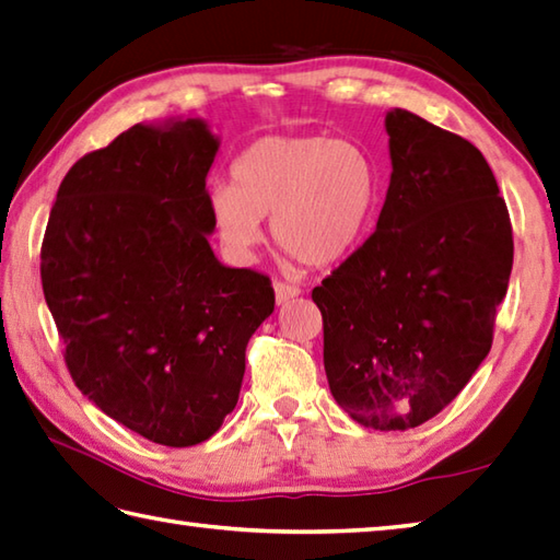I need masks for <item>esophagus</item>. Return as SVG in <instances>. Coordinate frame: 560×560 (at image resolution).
<instances>
[{"instance_id": "esophagus-1", "label": "esophagus", "mask_w": 560, "mask_h": 560, "mask_svg": "<svg viewBox=\"0 0 560 560\" xmlns=\"http://www.w3.org/2000/svg\"><path fill=\"white\" fill-rule=\"evenodd\" d=\"M273 295H277V305H283L291 299H299L301 289L293 287V283H287V281H273Z\"/></svg>"}]
</instances>
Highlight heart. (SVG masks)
Segmentation results:
<instances>
[{
  "label": "heart",
  "mask_w": 560,
  "mask_h": 560,
  "mask_svg": "<svg viewBox=\"0 0 560 560\" xmlns=\"http://www.w3.org/2000/svg\"><path fill=\"white\" fill-rule=\"evenodd\" d=\"M381 174L364 148L330 136H267L233 162V184L208 191V211L230 255L240 259L271 237L308 267L345 259L371 225Z\"/></svg>",
  "instance_id": "heart-1"
}]
</instances>
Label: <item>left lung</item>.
<instances>
[{
  "mask_svg": "<svg viewBox=\"0 0 560 560\" xmlns=\"http://www.w3.org/2000/svg\"><path fill=\"white\" fill-rule=\"evenodd\" d=\"M386 133L374 235L313 289L332 396L381 432L432 420L483 364L514 252L476 145L405 108L386 112Z\"/></svg>",
  "mask_w": 560,
  "mask_h": 560,
  "instance_id": "1",
  "label": "left lung"
}]
</instances>
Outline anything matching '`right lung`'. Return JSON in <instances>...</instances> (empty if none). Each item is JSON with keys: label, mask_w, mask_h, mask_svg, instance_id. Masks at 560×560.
Returning <instances> with one entry per match:
<instances>
[{"label": "right lung", "mask_w": 560, "mask_h": 560, "mask_svg": "<svg viewBox=\"0 0 560 560\" xmlns=\"http://www.w3.org/2000/svg\"><path fill=\"white\" fill-rule=\"evenodd\" d=\"M203 118L136 124L72 164L55 196L40 281L82 396L164 446H194L233 412L245 347L273 313L265 273L221 265Z\"/></svg>", "instance_id": "obj_1"}]
</instances>
